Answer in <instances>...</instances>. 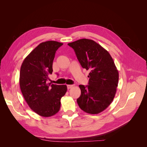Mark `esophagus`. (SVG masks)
Instances as JSON below:
<instances>
[{
    "instance_id": "obj_1",
    "label": "esophagus",
    "mask_w": 147,
    "mask_h": 147,
    "mask_svg": "<svg viewBox=\"0 0 147 147\" xmlns=\"http://www.w3.org/2000/svg\"><path fill=\"white\" fill-rule=\"evenodd\" d=\"M73 86H74V85H72V84H68V85H67V87L68 90H69V89H70V88H72Z\"/></svg>"
}]
</instances>
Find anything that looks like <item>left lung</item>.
Wrapping results in <instances>:
<instances>
[{"mask_svg":"<svg viewBox=\"0 0 147 147\" xmlns=\"http://www.w3.org/2000/svg\"><path fill=\"white\" fill-rule=\"evenodd\" d=\"M83 68L90 72L88 85H79L81 95L77 101L87 113L97 114L113 101L118 84L119 74L109 53L92 40L82 38L68 43Z\"/></svg>","mask_w":147,"mask_h":147,"instance_id":"obj_1","label":"left lung"}]
</instances>
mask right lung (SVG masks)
Segmentation results:
<instances>
[{
  "mask_svg": "<svg viewBox=\"0 0 147 147\" xmlns=\"http://www.w3.org/2000/svg\"><path fill=\"white\" fill-rule=\"evenodd\" d=\"M63 43L47 41L40 43L22 63L20 86L24 98L34 112L44 117L59 112L61 99L67 92V86L47 83L53 72V62L56 50Z\"/></svg>",
  "mask_w": 147,
  "mask_h": 147,
  "instance_id": "obj_1",
  "label": "right lung"
}]
</instances>
